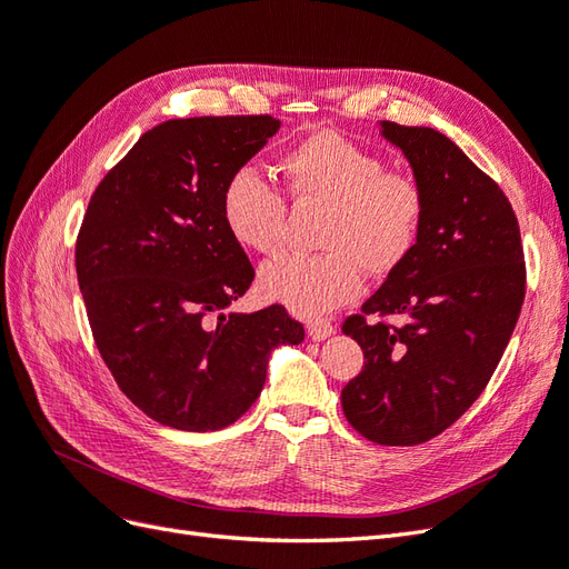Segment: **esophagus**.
<instances>
[{
	"mask_svg": "<svg viewBox=\"0 0 569 569\" xmlns=\"http://www.w3.org/2000/svg\"><path fill=\"white\" fill-rule=\"evenodd\" d=\"M306 330H308V337L316 341H322V339L335 335V325L330 320H313V322H308Z\"/></svg>",
	"mask_w": 569,
	"mask_h": 569,
	"instance_id": "34e87169",
	"label": "esophagus"
}]
</instances>
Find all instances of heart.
<instances>
[{"mask_svg":"<svg viewBox=\"0 0 569 569\" xmlns=\"http://www.w3.org/2000/svg\"><path fill=\"white\" fill-rule=\"evenodd\" d=\"M287 194L325 206V253H287L266 263L258 289L301 318H318L360 295V268L387 274L416 247L425 192L416 176L387 170L380 153L335 130L306 134L280 157ZM222 222L237 244L272 256L284 244L287 201L258 170L242 166L220 194Z\"/></svg>","mask_w":569,"mask_h":569,"instance_id":"b5f03b06","label":"heart"}]
</instances>
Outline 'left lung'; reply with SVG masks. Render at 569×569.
I'll return each mask as SVG.
<instances>
[{"instance_id":"8db88e82","label":"left lung","mask_w":569,"mask_h":569,"mask_svg":"<svg viewBox=\"0 0 569 569\" xmlns=\"http://www.w3.org/2000/svg\"><path fill=\"white\" fill-rule=\"evenodd\" d=\"M380 132L418 178L425 218L406 261L343 320L366 366L341 389V408L366 439L416 446L489 385L520 318L525 251L503 189L449 137L391 120Z\"/></svg>"}]
</instances>
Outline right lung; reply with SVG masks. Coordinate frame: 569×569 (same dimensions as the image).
<instances>
[{
  "label": "right lung",
  "instance_id": "obj_1",
  "mask_svg": "<svg viewBox=\"0 0 569 569\" xmlns=\"http://www.w3.org/2000/svg\"><path fill=\"white\" fill-rule=\"evenodd\" d=\"M280 130L272 116L176 118L99 182L76 242L97 349L151 420L213 432L258 399L272 349L301 343L284 306L230 311L253 268L220 213L228 178Z\"/></svg>",
  "mask_w": 569,
  "mask_h": 569
}]
</instances>
